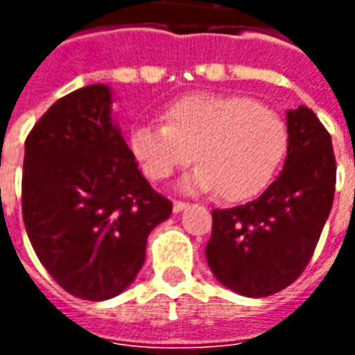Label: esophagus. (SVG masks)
<instances>
[{
  "mask_svg": "<svg viewBox=\"0 0 355 355\" xmlns=\"http://www.w3.org/2000/svg\"><path fill=\"white\" fill-rule=\"evenodd\" d=\"M186 207H188V203H184V201H175L173 203V213H182Z\"/></svg>",
  "mask_w": 355,
  "mask_h": 355,
  "instance_id": "obj_1",
  "label": "esophagus"
}]
</instances>
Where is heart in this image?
Wrapping results in <instances>:
<instances>
[{
  "mask_svg": "<svg viewBox=\"0 0 355 355\" xmlns=\"http://www.w3.org/2000/svg\"><path fill=\"white\" fill-rule=\"evenodd\" d=\"M165 125L140 123L131 150L152 180L171 177L193 162L182 178L188 192H213L226 201L259 196L287 154L289 132L277 112L238 94L192 93L163 110Z\"/></svg>",
  "mask_w": 355,
  "mask_h": 355,
  "instance_id": "1",
  "label": "heart"
}]
</instances>
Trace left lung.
<instances>
[{
  "label": "left lung",
  "instance_id": "left-lung-1",
  "mask_svg": "<svg viewBox=\"0 0 355 355\" xmlns=\"http://www.w3.org/2000/svg\"><path fill=\"white\" fill-rule=\"evenodd\" d=\"M287 132L285 165L266 192L213 211L209 268L224 287L245 297H270L302 274L333 207L331 135L306 106L287 112Z\"/></svg>",
  "mask_w": 355,
  "mask_h": 355
}]
</instances>
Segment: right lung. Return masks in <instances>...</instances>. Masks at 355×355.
Here are the masks:
<instances>
[{"label":"right lung","instance_id":"add662e5","mask_svg":"<svg viewBox=\"0 0 355 355\" xmlns=\"http://www.w3.org/2000/svg\"><path fill=\"white\" fill-rule=\"evenodd\" d=\"M173 203L148 184L112 117V89L58 98L24 144L22 218L51 277L73 297L106 300L132 283L148 234Z\"/></svg>","mask_w":355,"mask_h":355}]
</instances>
